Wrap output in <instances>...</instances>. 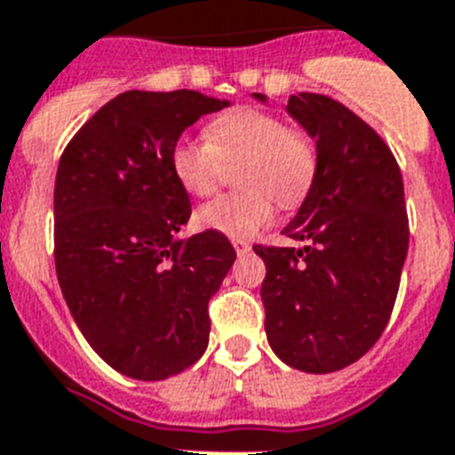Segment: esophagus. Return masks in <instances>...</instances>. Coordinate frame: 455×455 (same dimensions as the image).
<instances>
[{
  "mask_svg": "<svg viewBox=\"0 0 455 455\" xmlns=\"http://www.w3.org/2000/svg\"><path fill=\"white\" fill-rule=\"evenodd\" d=\"M233 247H235V251H238L240 256L247 254V251L251 250V244L247 243V240H233Z\"/></svg>",
  "mask_w": 455,
  "mask_h": 455,
  "instance_id": "esophagus-1",
  "label": "esophagus"
}]
</instances>
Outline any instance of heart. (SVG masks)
<instances>
[{
    "instance_id": "heart-1",
    "label": "heart",
    "mask_w": 455,
    "mask_h": 455,
    "mask_svg": "<svg viewBox=\"0 0 455 455\" xmlns=\"http://www.w3.org/2000/svg\"><path fill=\"white\" fill-rule=\"evenodd\" d=\"M173 179L192 196H211L238 167L240 192L208 201L196 224L233 240L251 238L275 220L276 204L295 208L314 189L321 156L302 130L276 114L233 108L205 125V141L179 140L169 153Z\"/></svg>"
}]
</instances>
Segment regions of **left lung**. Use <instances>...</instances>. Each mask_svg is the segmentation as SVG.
<instances>
[{
	"label": "left lung",
	"mask_w": 455,
	"mask_h": 455,
	"mask_svg": "<svg viewBox=\"0 0 455 455\" xmlns=\"http://www.w3.org/2000/svg\"><path fill=\"white\" fill-rule=\"evenodd\" d=\"M286 112L315 140L321 169L282 231L304 247H254L266 263V334L283 364L331 373L389 323L410 243L405 192L389 146L341 102L299 93Z\"/></svg>",
	"instance_id": "8db88e82"
}]
</instances>
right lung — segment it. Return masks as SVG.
Instances as JSON below:
<instances>
[{
    "label": "right lung",
    "mask_w": 455,
    "mask_h": 455,
    "mask_svg": "<svg viewBox=\"0 0 455 455\" xmlns=\"http://www.w3.org/2000/svg\"><path fill=\"white\" fill-rule=\"evenodd\" d=\"M231 102L199 91H125L75 134L54 180V266L89 346L118 373L164 380L208 347V302L235 260L192 215L172 146Z\"/></svg>",
    "instance_id": "right-lung-1"
}]
</instances>
